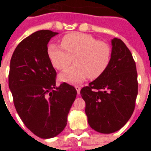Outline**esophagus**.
Masks as SVG:
<instances>
[{
	"mask_svg": "<svg viewBox=\"0 0 151 151\" xmlns=\"http://www.w3.org/2000/svg\"><path fill=\"white\" fill-rule=\"evenodd\" d=\"M75 88L77 90V93L79 95L80 94V91H81V86H75Z\"/></svg>",
	"mask_w": 151,
	"mask_h": 151,
	"instance_id": "obj_1",
	"label": "esophagus"
}]
</instances>
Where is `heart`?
<instances>
[{"label":"heart","instance_id":"1","mask_svg":"<svg viewBox=\"0 0 151 151\" xmlns=\"http://www.w3.org/2000/svg\"><path fill=\"white\" fill-rule=\"evenodd\" d=\"M47 56L56 69L64 70L60 75L61 81L69 83L83 82L87 77L95 79L104 72L111 60V47L106 43L83 33H70L61 39V46L51 43Z\"/></svg>","mask_w":151,"mask_h":151}]
</instances>
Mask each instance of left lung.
Listing matches in <instances>:
<instances>
[{"label": "left lung", "mask_w": 151, "mask_h": 151, "mask_svg": "<svg viewBox=\"0 0 151 151\" xmlns=\"http://www.w3.org/2000/svg\"><path fill=\"white\" fill-rule=\"evenodd\" d=\"M111 45L107 69L80 91L90 126L102 133H114L128 122L135 108L138 89L131 52L120 39L114 38Z\"/></svg>", "instance_id": "1"}]
</instances>
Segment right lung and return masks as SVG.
<instances>
[{
  "label": "right lung",
  "mask_w": 151,
  "mask_h": 151,
  "mask_svg": "<svg viewBox=\"0 0 151 151\" xmlns=\"http://www.w3.org/2000/svg\"><path fill=\"white\" fill-rule=\"evenodd\" d=\"M49 30L35 32L18 43L10 60L9 87L16 111L24 124L40 138L62 132L77 96L66 82L56 86V72L47 56V43L57 35Z\"/></svg>",
  "instance_id": "obj_1"
}]
</instances>
